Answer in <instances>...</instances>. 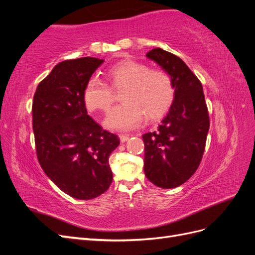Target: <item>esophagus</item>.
<instances>
[{"instance_id": "1", "label": "esophagus", "mask_w": 255, "mask_h": 255, "mask_svg": "<svg viewBox=\"0 0 255 255\" xmlns=\"http://www.w3.org/2000/svg\"><path fill=\"white\" fill-rule=\"evenodd\" d=\"M119 138H120V140H121V142H126L128 138H129V135H128V134H120L119 135Z\"/></svg>"}]
</instances>
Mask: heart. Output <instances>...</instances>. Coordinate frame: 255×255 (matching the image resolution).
<instances>
[{
	"label": "heart",
	"instance_id": "b5f03b06",
	"mask_svg": "<svg viewBox=\"0 0 255 255\" xmlns=\"http://www.w3.org/2000/svg\"><path fill=\"white\" fill-rule=\"evenodd\" d=\"M109 83L90 78L83 89V100L89 112L110 110L115 92L123 87V103L114 107L105 120V126L117 130L137 127L145 116L146 120H157L169 111L174 99L171 76L163 69L149 68L140 61L125 59L106 71Z\"/></svg>",
	"mask_w": 255,
	"mask_h": 255
}]
</instances>
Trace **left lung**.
Segmentation results:
<instances>
[{
    "instance_id": "left-lung-1",
    "label": "left lung",
    "mask_w": 255,
    "mask_h": 255,
    "mask_svg": "<svg viewBox=\"0 0 255 255\" xmlns=\"http://www.w3.org/2000/svg\"><path fill=\"white\" fill-rule=\"evenodd\" d=\"M146 56L171 76L175 95L157 130L142 135L143 170L156 186L174 188L186 182L201 163L210 116L201 82L180 57L159 48Z\"/></svg>"
}]
</instances>
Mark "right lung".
I'll return each instance as SVG.
<instances>
[{
  "mask_svg": "<svg viewBox=\"0 0 255 255\" xmlns=\"http://www.w3.org/2000/svg\"><path fill=\"white\" fill-rule=\"evenodd\" d=\"M103 59L64 60L38 84L32 116L37 158L49 179L67 195L80 200L99 197L111 186V153L117 135L87 115L85 84Z\"/></svg>",
  "mask_w": 255,
  "mask_h": 255,
  "instance_id": "right-lung-1",
  "label": "right lung"
}]
</instances>
